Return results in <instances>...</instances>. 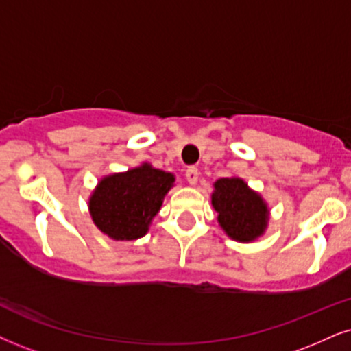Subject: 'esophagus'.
Listing matches in <instances>:
<instances>
[{"label": "esophagus", "mask_w": 351, "mask_h": 351, "mask_svg": "<svg viewBox=\"0 0 351 351\" xmlns=\"http://www.w3.org/2000/svg\"><path fill=\"white\" fill-rule=\"evenodd\" d=\"M198 176H200V172H198L197 167H189L187 172H185V177H187V182L190 185H195L197 184Z\"/></svg>", "instance_id": "1"}]
</instances>
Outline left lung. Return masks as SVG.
<instances>
[{
  "label": "left lung",
  "instance_id": "8db88e82",
  "mask_svg": "<svg viewBox=\"0 0 351 351\" xmlns=\"http://www.w3.org/2000/svg\"><path fill=\"white\" fill-rule=\"evenodd\" d=\"M211 205L218 223L232 241L254 242L267 231L270 208L241 177H221L213 184Z\"/></svg>",
  "mask_w": 351,
  "mask_h": 351
}]
</instances>
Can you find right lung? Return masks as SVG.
Listing matches in <instances>:
<instances>
[{"label":"right lung","instance_id":"1","mask_svg":"<svg viewBox=\"0 0 351 351\" xmlns=\"http://www.w3.org/2000/svg\"><path fill=\"white\" fill-rule=\"evenodd\" d=\"M176 176L143 162L104 176L89 197V213L99 231L114 241L140 239L149 231Z\"/></svg>","mask_w":351,"mask_h":351}]
</instances>
